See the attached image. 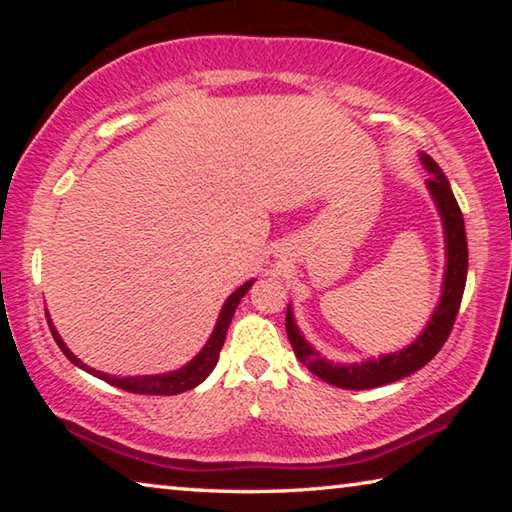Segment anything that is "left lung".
<instances>
[{"instance_id":"8db88e82","label":"left lung","mask_w":512,"mask_h":512,"mask_svg":"<svg viewBox=\"0 0 512 512\" xmlns=\"http://www.w3.org/2000/svg\"><path fill=\"white\" fill-rule=\"evenodd\" d=\"M420 160L424 164V169L431 173V178L427 180V189L433 203L438 207L445 228L447 264L443 293H440L438 307L431 314L427 327L422 329V334L411 345H406L404 350L384 354V357L379 359L348 363V366H343V363H332L320 357L316 348H311L305 336H302L296 320H293L291 307H287V336L293 352H296L300 363H305L316 377L327 381V384L348 388V391H366V388L393 384V381L409 377L415 370L427 366V363L436 357L438 350L445 345L449 332H452L467 280L465 223L461 207L456 203L454 192L452 187H449V180L443 169L438 167L436 160L424 153H420Z\"/></svg>"}]
</instances>
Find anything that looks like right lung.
<instances>
[{
	"label": "right lung",
	"mask_w": 512,
	"mask_h": 512,
	"mask_svg": "<svg viewBox=\"0 0 512 512\" xmlns=\"http://www.w3.org/2000/svg\"><path fill=\"white\" fill-rule=\"evenodd\" d=\"M255 280H248L246 284H241V287L232 293V296L225 300V305L221 307V314L219 320H216V325L212 329L210 339L203 345V350L196 354V357L187 363V366L173 370V372H162V375H142V377H112L108 372H101V370H94L90 366H85L81 359H76L72 352H69L67 345L60 339V334L56 332L54 323H51V318L47 314V323L51 329V336H54V341L58 343V348L63 350L65 357L74 363V366H79L81 370L90 372V375L99 377L103 381H108V384L121 388V391H128V393H140V395H178V393H185V391H192L196 388L201 381H205V377L210 375L214 370L216 361H219V352L223 348V341H225V334H228V327H230V320L235 316V309L241 302V298L246 296L248 289L253 287Z\"/></svg>",
	"instance_id": "right-lung-1"
}]
</instances>
